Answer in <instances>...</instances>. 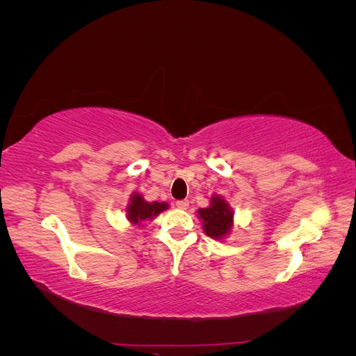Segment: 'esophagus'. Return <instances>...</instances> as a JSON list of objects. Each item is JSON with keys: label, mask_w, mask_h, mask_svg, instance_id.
<instances>
[{"label": "esophagus", "mask_w": 356, "mask_h": 356, "mask_svg": "<svg viewBox=\"0 0 356 356\" xmlns=\"http://www.w3.org/2000/svg\"><path fill=\"white\" fill-rule=\"evenodd\" d=\"M188 200L187 199H182V200H177L175 202V204H177V208H179V209H187L188 208Z\"/></svg>", "instance_id": "esophagus-1"}]
</instances>
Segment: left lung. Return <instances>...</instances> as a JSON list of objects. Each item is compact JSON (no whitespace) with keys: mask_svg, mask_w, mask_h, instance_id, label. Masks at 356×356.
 Wrapping results in <instances>:
<instances>
[{"mask_svg":"<svg viewBox=\"0 0 356 356\" xmlns=\"http://www.w3.org/2000/svg\"><path fill=\"white\" fill-rule=\"evenodd\" d=\"M203 229L209 238L221 239L229 233L233 224V212L221 197H213L209 208L199 209Z\"/></svg>","mask_w":356,"mask_h":356,"instance_id":"left-lung-1","label":"left lung"}]
</instances>
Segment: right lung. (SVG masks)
I'll return each mask as SVG.
<instances>
[{
	"label": "right lung",
	"instance_id": "obj_1",
	"mask_svg": "<svg viewBox=\"0 0 356 356\" xmlns=\"http://www.w3.org/2000/svg\"><path fill=\"white\" fill-rule=\"evenodd\" d=\"M168 208V203L165 202H153L148 203L145 202L139 195H134L129 203L127 208V218L131 220L134 224H139L144 220H152L157 215Z\"/></svg>",
	"mask_w": 356,
	"mask_h": 356
}]
</instances>
